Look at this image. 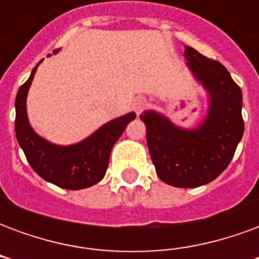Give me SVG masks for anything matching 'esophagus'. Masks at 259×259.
<instances>
[{
    "label": "esophagus",
    "mask_w": 259,
    "mask_h": 259,
    "mask_svg": "<svg viewBox=\"0 0 259 259\" xmlns=\"http://www.w3.org/2000/svg\"><path fill=\"white\" fill-rule=\"evenodd\" d=\"M147 107H148V101H147V98H144V97L137 98L135 101V104H133V109H135V112L137 113V115H140Z\"/></svg>",
    "instance_id": "esophagus-1"
}]
</instances>
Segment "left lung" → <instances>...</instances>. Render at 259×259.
I'll use <instances>...</instances> for the list:
<instances>
[{"mask_svg": "<svg viewBox=\"0 0 259 259\" xmlns=\"http://www.w3.org/2000/svg\"><path fill=\"white\" fill-rule=\"evenodd\" d=\"M187 66L209 94L205 120L180 129L152 111L141 113L147 144L159 179L174 187H198L217 179L232 161L244 133L240 87L221 62L186 47Z\"/></svg>", "mask_w": 259, "mask_h": 259, "instance_id": "8db88e82", "label": "left lung"}]
</instances>
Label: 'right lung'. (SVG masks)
Here are the masks:
<instances>
[{
    "label": "right lung",
    "mask_w": 259,
    "mask_h": 259,
    "mask_svg": "<svg viewBox=\"0 0 259 259\" xmlns=\"http://www.w3.org/2000/svg\"><path fill=\"white\" fill-rule=\"evenodd\" d=\"M55 50L54 53H57ZM41 62V61H40ZM38 66V65H37ZM20 85L15 100L16 139L33 170L42 179L68 190H80L96 185L105 176L113 144L136 118L135 112L108 122L96 133L73 146H55L31 129L26 113V97L36 69Z\"/></svg>",
    "instance_id": "add662e5"
}]
</instances>
